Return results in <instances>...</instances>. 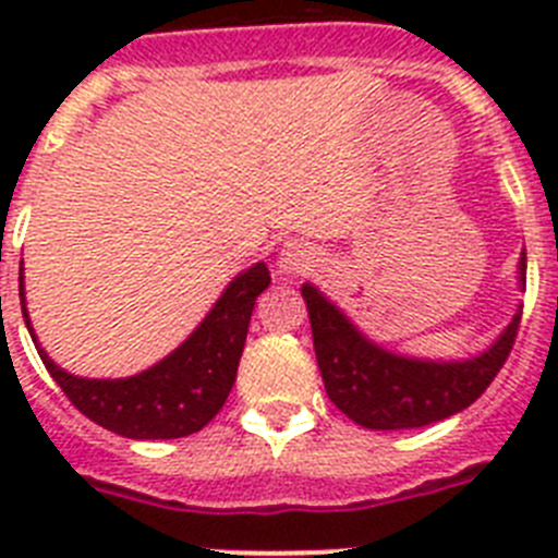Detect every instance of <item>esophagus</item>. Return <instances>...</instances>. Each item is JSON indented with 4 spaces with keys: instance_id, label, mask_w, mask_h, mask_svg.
Instances as JSON below:
<instances>
[{
    "instance_id": "34e87169",
    "label": "esophagus",
    "mask_w": 558,
    "mask_h": 558,
    "mask_svg": "<svg viewBox=\"0 0 558 558\" xmlns=\"http://www.w3.org/2000/svg\"><path fill=\"white\" fill-rule=\"evenodd\" d=\"M315 265H318V256H315V251L307 243H288L279 251V270L282 274H307Z\"/></svg>"
}]
</instances>
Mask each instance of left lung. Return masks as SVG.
I'll use <instances>...</instances> for the list:
<instances>
[{
  "mask_svg": "<svg viewBox=\"0 0 558 558\" xmlns=\"http://www.w3.org/2000/svg\"><path fill=\"white\" fill-rule=\"evenodd\" d=\"M517 279L525 290V251ZM302 295L327 397L368 430L425 427L470 408L509 357L522 315V307H517L509 327L475 357L422 360L377 347L310 282L302 284Z\"/></svg>",
  "mask_w": 558,
  "mask_h": 558,
  "instance_id": "left-lung-1",
  "label": "left lung"
}]
</instances>
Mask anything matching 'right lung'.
Returning <instances> with one entry per match:
<instances>
[{
    "mask_svg": "<svg viewBox=\"0 0 558 558\" xmlns=\"http://www.w3.org/2000/svg\"><path fill=\"white\" fill-rule=\"evenodd\" d=\"M268 284L270 270L265 263L236 274L179 349H172L156 366L120 379L77 377L56 366L29 324L24 276H19V295L24 324L44 366L83 416L125 438H184L209 425L223 408L236 379L256 295Z\"/></svg>",
    "mask_w": 558,
    "mask_h": 558,
    "instance_id": "obj_1",
    "label": "right lung"
}]
</instances>
